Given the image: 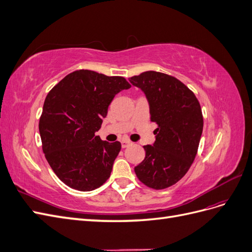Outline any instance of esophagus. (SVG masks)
<instances>
[{
	"label": "esophagus",
	"instance_id": "esophagus-1",
	"mask_svg": "<svg viewBox=\"0 0 252 252\" xmlns=\"http://www.w3.org/2000/svg\"><path fill=\"white\" fill-rule=\"evenodd\" d=\"M121 143H122V147H123V148H126L128 146H130V145H132V142L128 141V140H123Z\"/></svg>",
	"mask_w": 252,
	"mask_h": 252
}]
</instances>
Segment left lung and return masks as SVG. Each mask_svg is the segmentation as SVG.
Returning a JSON list of instances; mask_svg holds the SVG:
<instances>
[{
	"label": "left lung",
	"instance_id": "8db88e82",
	"mask_svg": "<svg viewBox=\"0 0 252 252\" xmlns=\"http://www.w3.org/2000/svg\"><path fill=\"white\" fill-rule=\"evenodd\" d=\"M149 104L150 120L156 122V141L144 146L146 156L134 167L138 179L154 189L178 183L196 156L203 132V114L194 94L171 75L146 71L129 78Z\"/></svg>",
	"mask_w": 252,
	"mask_h": 252
}]
</instances>
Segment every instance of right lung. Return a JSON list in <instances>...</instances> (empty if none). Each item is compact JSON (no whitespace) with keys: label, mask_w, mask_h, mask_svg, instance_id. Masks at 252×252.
<instances>
[{"label":"right lung","mask_w":252,"mask_h":252,"mask_svg":"<svg viewBox=\"0 0 252 252\" xmlns=\"http://www.w3.org/2000/svg\"><path fill=\"white\" fill-rule=\"evenodd\" d=\"M130 87L123 77L81 69L49 91L39 123L42 147L53 172L67 186L91 191L110 177L121 143L102 141L95 132L113 97Z\"/></svg>","instance_id":"obj_1"}]
</instances>
